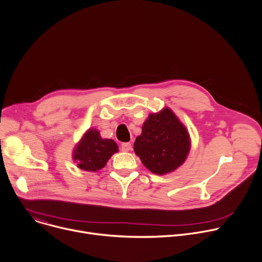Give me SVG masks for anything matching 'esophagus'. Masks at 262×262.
Returning a JSON list of instances; mask_svg holds the SVG:
<instances>
[{"label":"esophagus","mask_w":262,"mask_h":262,"mask_svg":"<svg viewBox=\"0 0 262 262\" xmlns=\"http://www.w3.org/2000/svg\"><path fill=\"white\" fill-rule=\"evenodd\" d=\"M132 149V144L130 143H122L121 144V150L124 151V152H127L129 151Z\"/></svg>","instance_id":"34e87169"}]
</instances>
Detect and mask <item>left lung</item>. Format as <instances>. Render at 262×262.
<instances>
[{"instance_id":"obj_1","label":"left lung","mask_w":262,"mask_h":262,"mask_svg":"<svg viewBox=\"0 0 262 262\" xmlns=\"http://www.w3.org/2000/svg\"><path fill=\"white\" fill-rule=\"evenodd\" d=\"M190 148L188 130L169 107L148 116L134 144V150L143 165L158 175L181 166Z\"/></svg>"}]
</instances>
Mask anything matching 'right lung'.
<instances>
[{
  "mask_svg": "<svg viewBox=\"0 0 262 262\" xmlns=\"http://www.w3.org/2000/svg\"><path fill=\"white\" fill-rule=\"evenodd\" d=\"M118 151L117 144L112 139H102L99 132L88 129L73 150V161L82 170L95 172L102 169L108 159Z\"/></svg>",
  "mask_w": 262,
  "mask_h": 262,
  "instance_id": "right-lung-1",
  "label": "right lung"
}]
</instances>
